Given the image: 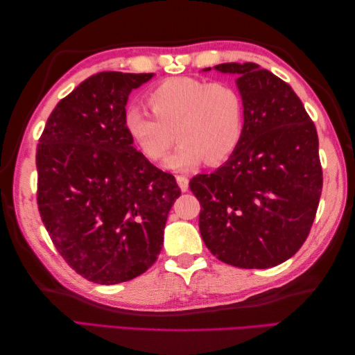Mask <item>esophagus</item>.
Returning <instances> with one entry per match:
<instances>
[{"label": "esophagus", "mask_w": 355, "mask_h": 355, "mask_svg": "<svg viewBox=\"0 0 355 355\" xmlns=\"http://www.w3.org/2000/svg\"><path fill=\"white\" fill-rule=\"evenodd\" d=\"M177 184L183 192H187V189H189V178L186 175H177Z\"/></svg>", "instance_id": "obj_1"}]
</instances>
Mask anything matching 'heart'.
Segmentation results:
<instances>
[{"label":"heart","instance_id":"heart-1","mask_svg":"<svg viewBox=\"0 0 355 355\" xmlns=\"http://www.w3.org/2000/svg\"><path fill=\"white\" fill-rule=\"evenodd\" d=\"M146 103L153 116L130 110L125 130L153 162L164 157L177 137L178 148L163 162L168 169L191 171L202 160L220 163L243 137L244 101L238 88L227 82L168 79L150 89Z\"/></svg>","mask_w":355,"mask_h":355}]
</instances>
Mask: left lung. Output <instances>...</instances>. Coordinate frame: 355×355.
Returning a JSON list of instances; mask_svg holds the SVG:
<instances>
[{"instance_id":"8db88e82","label":"left lung","mask_w":355,"mask_h":355,"mask_svg":"<svg viewBox=\"0 0 355 355\" xmlns=\"http://www.w3.org/2000/svg\"><path fill=\"white\" fill-rule=\"evenodd\" d=\"M215 70L236 74L244 131L227 162L191 180L201 236L229 266L275 267L302 247L318 212V131L293 88L271 71L253 62Z\"/></svg>"}]
</instances>
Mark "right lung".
Segmentation results:
<instances>
[{
    "label": "right lung",
    "instance_id": "1",
    "mask_svg": "<svg viewBox=\"0 0 355 355\" xmlns=\"http://www.w3.org/2000/svg\"><path fill=\"white\" fill-rule=\"evenodd\" d=\"M153 76L85 79L53 110L36 149L42 223L67 263L96 284L131 281L153 266L182 193L125 130L128 96Z\"/></svg>",
    "mask_w": 355,
    "mask_h": 355
}]
</instances>
